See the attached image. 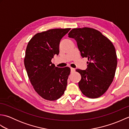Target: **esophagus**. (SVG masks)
<instances>
[{"mask_svg": "<svg viewBox=\"0 0 129 129\" xmlns=\"http://www.w3.org/2000/svg\"><path fill=\"white\" fill-rule=\"evenodd\" d=\"M70 69H71V73H73L74 72H75V69H74V68H71Z\"/></svg>", "mask_w": 129, "mask_h": 129, "instance_id": "esophagus-1", "label": "esophagus"}]
</instances>
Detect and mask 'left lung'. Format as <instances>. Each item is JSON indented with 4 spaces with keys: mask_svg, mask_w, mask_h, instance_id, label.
I'll return each mask as SVG.
<instances>
[{
    "mask_svg": "<svg viewBox=\"0 0 129 129\" xmlns=\"http://www.w3.org/2000/svg\"><path fill=\"white\" fill-rule=\"evenodd\" d=\"M68 37L74 39L83 57H87L86 70L76 69L81 79L79 87L89 98H98L105 93L113 81L117 56L113 43L97 30L85 27L73 29Z\"/></svg>",
    "mask_w": 129,
    "mask_h": 129,
    "instance_id": "1",
    "label": "left lung"
}]
</instances>
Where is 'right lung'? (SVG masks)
Segmentation results:
<instances>
[{
	"label": "right lung",
	"mask_w": 129,
	"mask_h": 129,
	"mask_svg": "<svg viewBox=\"0 0 129 129\" xmlns=\"http://www.w3.org/2000/svg\"><path fill=\"white\" fill-rule=\"evenodd\" d=\"M71 29H53L35 34L26 49L24 65L35 91L45 100L54 101L64 94L70 69L57 68L51 60L59 53L62 38Z\"/></svg>",
	"instance_id": "obj_1"
}]
</instances>
